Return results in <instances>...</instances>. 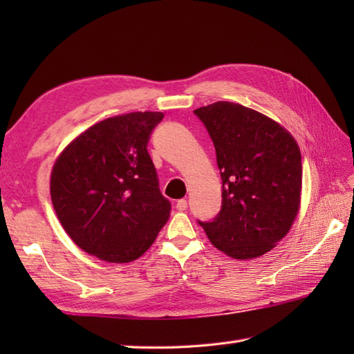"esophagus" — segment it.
I'll use <instances>...</instances> for the list:
<instances>
[{
    "label": "esophagus",
    "instance_id": "obj_1",
    "mask_svg": "<svg viewBox=\"0 0 354 354\" xmlns=\"http://www.w3.org/2000/svg\"><path fill=\"white\" fill-rule=\"evenodd\" d=\"M176 209H179V212H184V209H187V201L185 199H179L176 202Z\"/></svg>",
    "mask_w": 354,
    "mask_h": 354
}]
</instances>
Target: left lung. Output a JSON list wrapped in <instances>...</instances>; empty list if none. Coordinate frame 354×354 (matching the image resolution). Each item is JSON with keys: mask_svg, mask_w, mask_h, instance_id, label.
Wrapping results in <instances>:
<instances>
[{"mask_svg": "<svg viewBox=\"0 0 354 354\" xmlns=\"http://www.w3.org/2000/svg\"><path fill=\"white\" fill-rule=\"evenodd\" d=\"M194 114L214 142L222 178V209L202 228L228 257L257 259L286 237L301 207L298 142L275 120L239 103L216 102Z\"/></svg>", "mask_w": 354, "mask_h": 354, "instance_id": "1", "label": "left lung"}]
</instances>
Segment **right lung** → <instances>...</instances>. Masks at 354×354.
I'll return each instance as SVG.
<instances>
[{"mask_svg": "<svg viewBox=\"0 0 354 354\" xmlns=\"http://www.w3.org/2000/svg\"><path fill=\"white\" fill-rule=\"evenodd\" d=\"M162 117L150 111L109 117L79 133L53 164L59 222L80 250L103 261L140 259L169 221L171 205L147 152Z\"/></svg>", "mask_w": 354, "mask_h": 354, "instance_id": "right-lung-1", "label": "right lung"}]
</instances>
